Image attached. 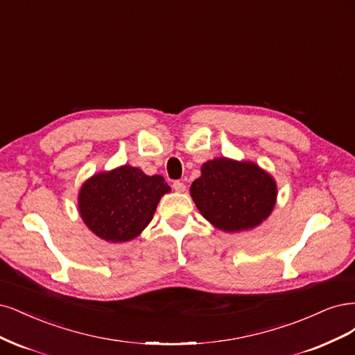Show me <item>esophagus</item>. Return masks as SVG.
<instances>
[{"label":"esophagus","mask_w":355,"mask_h":355,"mask_svg":"<svg viewBox=\"0 0 355 355\" xmlns=\"http://www.w3.org/2000/svg\"><path fill=\"white\" fill-rule=\"evenodd\" d=\"M173 187H174V190H175L177 193H184V191H186V184H184V182H182V181H174Z\"/></svg>","instance_id":"esophagus-1"}]
</instances>
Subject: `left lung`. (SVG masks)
<instances>
[{
    "label": "left lung",
    "mask_w": 355,
    "mask_h": 355,
    "mask_svg": "<svg viewBox=\"0 0 355 355\" xmlns=\"http://www.w3.org/2000/svg\"><path fill=\"white\" fill-rule=\"evenodd\" d=\"M190 196L215 228L237 233L258 227L272 212L277 199L274 178L254 162L215 157L202 165Z\"/></svg>",
    "instance_id": "obj_1"
}]
</instances>
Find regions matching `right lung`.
Listing matches in <instances>:
<instances>
[{"mask_svg":"<svg viewBox=\"0 0 355 355\" xmlns=\"http://www.w3.org/2000/svg\"><path fill=\"white\" fill-rule=\"evenodd\" d=\"M171 187L161 175H146L130 165L88 178L78 194L79 215L100 239L122 243L152 221L159 200Z\"/></svg>","mask_w":355,"mask_h":355,"instance_id":"obj_1","label":"right lung"}]
</instances>
